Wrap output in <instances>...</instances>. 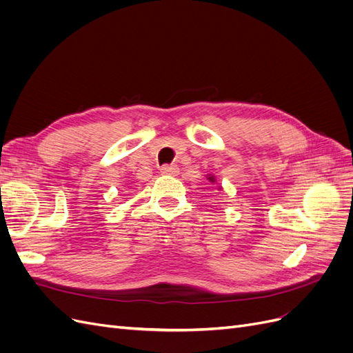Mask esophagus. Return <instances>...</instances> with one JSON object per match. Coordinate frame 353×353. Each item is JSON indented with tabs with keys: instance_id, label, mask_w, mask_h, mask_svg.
<instances>
[{
	"instance_id": "obj_1",
	"label": "esophagus",
	"mask_w": 353,
	"mask_h": 353,
	"mask_svg": "<svg viewBox=\"0 0 353 353\" xmlns=\"http://www.w3.org/2000/svg\"><path fill=\"white\" fill-rule=\"evenodd\" d=\"M160 172L165 175H176L178 174V166L176 165H163L160 168Z\"/></svg>"
}]
</instances>
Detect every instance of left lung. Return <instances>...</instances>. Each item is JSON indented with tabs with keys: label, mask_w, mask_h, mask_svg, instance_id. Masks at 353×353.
I'll return each mask as SVG.
<instances>
[{
	"label": "left lung",
	"mask_w": 353,
	"mask_h": 353,
	"mask_svg": "<svg viewBox=\"0 0 353 353\" xmlns=\"http://www.w3.org/2000/svg\"><path fill=\"white\" fill-rule=\"evenodd\" d=\"M208 179L210 181V183H212V184H213V183H215V181H216V179H215V176H213V175H208Z\"/></svg>",
	"instance_id": "obj_1"
}]
</instances>
